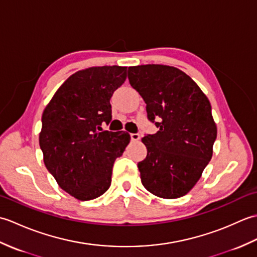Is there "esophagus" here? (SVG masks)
Instances as JSON below:
<instances>
[{
	"label": "esophagus",
	"instance_id": "obj_1",
	"mask_svg": "<svg viewBox=\"0 0 257 257\" xmlns=\"http://www.w3.org/2000/svg\"><path fill=\"white\" fill-rule=\"evenodd\" d=\"M130 138L133 141H138L140 140V135L139 134H130Z\"/></svg>",
	"mask_w": 257,
	"mask_h": 257
}]
</instances>
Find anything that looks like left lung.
<instances>
[{"label":"left lung","instance_id":"left-lung-1","mask_svg":"<svg viewBox=\"0 0 257 257\" xmlns=\"http://www.w3.org/2000/svg\"><path fill=\"white\" fill-rule=\"evenodd\" d=\"M128 78L147 103L148 119L159 128L143 138L147 157L138 163L141 182L159 198L183 196L212 158L216 125L211 103L200 87L176 67H129Z\"/></svg>","mask_w":257,"mask_h":257}]
</instances>
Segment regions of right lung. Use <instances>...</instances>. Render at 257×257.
Returning a JSON list of instances; mask_svg holds the SVG:
<instances>
[{
    "mask_svg": "<svg viewBox=\"0 0 257 257\" xmlns=\"http://www.w3.org/2000/svg\"><path fill=\"white\" fill-rule=\"evenodd\" d=\"M127 78V67H90L59 87L42 116L40 147L58 185L80 201L110 187L114 160L130 135L102 130L111 120L110 98Z\"/></svg>",
    "mask_w": 257,
    "mask_h": 257,
    "instance_id": "right-lung-1",
    "label": "right lung"
}]
</instances>
